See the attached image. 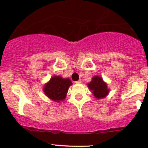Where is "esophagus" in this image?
Instances as JSON below:
<instances>
[{
	"instance_id": "obj_1",
	"label": "esophagus",
	"mask_w": 148,
	"mask_h": 148,
	"mask_svg": "<svg viewBox=\"0 0 148 148\" xmlns=\"http://www.w3.org/2000/svg\"><path fill=\"white\" fill-rule=\"evenodd\" d=\"M76 83H77V84H80V83H82V80H81V79L78 80V81L76 82Z\"/></svg>"
}]
</instances>
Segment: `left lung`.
Here are the masks:
<instances>
[{
    "instance_id": "8db88e82",
    "label": "left lung",
    "mask_w": 148,
    "mask_h": 148,
    "mask_svg": "<svg viewBox=\"0 0 148 148\" xmlns=\"http://www.w3.org/2000/svg\"><path fill=\"white\" fill-rule=\"evenodd\" d=\"M88 84V87L92 90V94L97 99H102L105 97L109 94V89L107 84L99 76H95L92 78L91 82Z\"/></svg>"
}]
</instances>
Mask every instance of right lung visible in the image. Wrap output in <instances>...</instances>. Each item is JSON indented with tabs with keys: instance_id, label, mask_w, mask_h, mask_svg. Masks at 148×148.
I'll return each instance as SVG.
<instances>
[{
	"instance_id": "add662e5",
	"label": "right lung",
	"mask_w": 148,
	"mask_h": 148,
	"mask_svg": "<svg viewBox=\"0 0 148 148\" xmlns=\"http://www.w3.org/2000/svg\"><path fill=\"white\" fill-rule=\"evenodd\" d=\"M71 84L72 83L69 79H64L60 76H54L46 84L44 87V92L50 99L60 102L65 99L69 87Z\"/></svg>"
}]
</instances>
